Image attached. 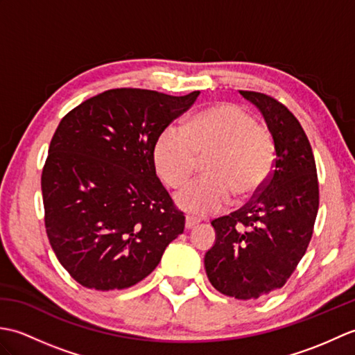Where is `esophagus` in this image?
I'll list each match as a JSON object with an SVG mask.
<instances>
[{
	"label": "esophagus",
	"instance_id": "esophagus-1",
	"mask_svg": "<svg viewBox=\"0 0 355 355\" xmlns=\"http://www.w3.org/2000/svg\"><path fill=\"white\" fill-rule=\"evenodd\" d=\"M200 221L197 220V218H193V216H186V229H192V227H195V225H197Z\"/></svg>",
	"mask_w": 355,
	"mask_h": 355
}]
</instances>
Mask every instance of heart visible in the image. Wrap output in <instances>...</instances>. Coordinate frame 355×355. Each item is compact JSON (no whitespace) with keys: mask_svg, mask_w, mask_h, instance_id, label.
<instances>
[{"mask_svg":"<svg viewBox=\"0 0 355 355\" xmlns=\"http://www.w3.org/2000/svg\"><path fill=\"white\" fill-rule=\"evenodd\" d=\"M210 155L207 177L177 195L184 212L206 216L230 205L233 195L245 198L267 182L276 160L270 132L235 103H216L187 119L183 130L166 128L154 146L157 172L172 187L189 182L200 157Z\"/></svg>","mask_w":355,"mask_h":355,"instance_id":"b5f03b06","label":"heart"}]
</instances>
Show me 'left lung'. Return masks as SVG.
Returning <instances> with one entry per match:
<instances>
[{"mask_svg":"<svg viewBox=\"0 0 355 355\" xmlns=\"http://www.w3.org/2000/svg\"><path fill=\"white\" fill-rule=\"evenodd\" d=\"M239 94L263 116L276 160L261 192L212 221L216 239L205 267L218 291L254 300L284 286L305 254L319 210V183L311 145L293 112L267 94Z\"/></svg>","mask_w":355,"mask_h":355,"instance_id":"left-lung-1","label":"left lung"}]
</instances>
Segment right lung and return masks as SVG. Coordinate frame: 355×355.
<instances>
[{"mask_svg":"<svg viewBox=\"0 0 355 355\" xmlns=\"http://www.w3.org/2000/svg\"><path fill=\"white\" fill-rule=\"evenodd\" d=\"M198 96L116 88L61 120L41 177L45 230L80 285L130 288L183 233L184 215L155 173L154 146Z\"/></svg>","mask_w":355,"mask_h":355,"instance_id":"add662e5","label":"right lung"}]
</instances>
